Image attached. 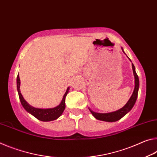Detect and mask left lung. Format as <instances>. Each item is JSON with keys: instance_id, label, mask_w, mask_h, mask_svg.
<instances>
[{"instance_id": "1", "label": "left lung", "mask_w": 157, "mask_h": 157, "mask_svg": "<svg viewBox=\"0 0 157 157\" xmlns=\"http://www.w3.org/2000/svg\"><path fill=\"white\" fill-rule=\"evenodd\" d=\"M132 69L133 75H134L135 78V88L133 92L132 95L130 97L129 101H128L127 104H125V106L122 108L121 109L118 110L117 111L115 112L109 113H98L93 112L92 110L89 109L90 111L91 112V113L93 115V116L95 117L96 119L106 122H115L121 119V118L122 117H124L128 112H129L130 110H132L133 106H134L136 101L137 99L138 88H139V79H138V76L136 72L135 67L133 64Z\"/></svg>"}]
</instances>
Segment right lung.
<instances>
[{"label":"right lung","mask_w":157,"mask_h":157,"mask_svg":"<svg viewBox=\"0 0 157 157\" xmlns=\"http://www.w3.org/2000/svg\"><path fill=\"white\" fill-rule=\"evenodd\" d=\"M17 90L19 93V99L23 107L24 108L25 110H27L28 113L32 114L33 116H35L37 119L41 120L43 122H48L52 121V120H56L57 118L60 116L63 113L64 110L65 109V97L67 94L68 93L69 88H67L65 94H64L63 100L60 104L58 106L53 109H36V108L30 106L28 103L25 101V100L23 97L20 91V78L19 74L17 75Z\"/></svg>","instance_id":"1"}]
</instances>
